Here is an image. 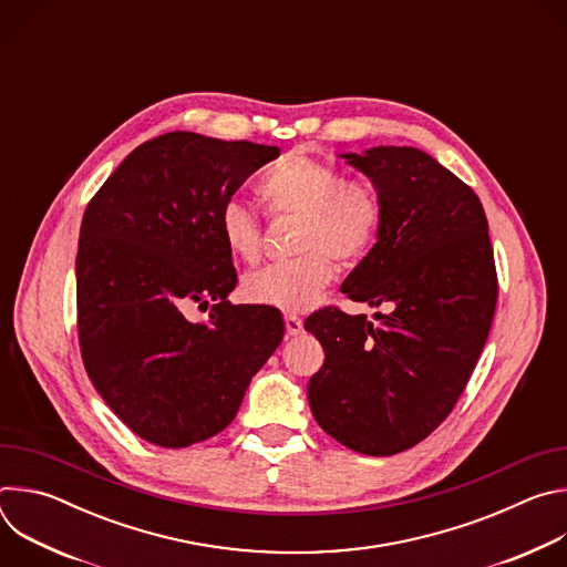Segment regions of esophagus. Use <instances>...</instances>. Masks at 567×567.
Returning <instances> with one entry per match:
<instances>
[{"mask_svg": "<svg viewBox=\"0 0 567 567\" xmlns=\"http://www.w3.org/2000/svg\"><path fill=\"white\" fill-rule=\"evenodd\" d=\"M285 328H287V334L289 337H298L302 332V320L298 316H285Z\"/></svg>", "mask_w": 567, "mask_h": 567, "instance_id": "34e87169", "label": "esophagus"}]
</instances>
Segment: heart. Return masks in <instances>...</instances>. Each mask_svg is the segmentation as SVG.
Instances as JSON below:
<instances>
[{
  "instance_id": "1",
  "label": "heart",
  "mask_w": 567,
  "mask_h": 567,
  "mask_svg": "<svg viewBox=\"0 0 567 567\" xmlns=\"http://www.w3.org/2000/svg\"><path fill=\"white\" fill-rule=\"evenodd\" d=\"M260 195L271 213L300 217L296 254L305 256L245 276L241 296L254 305L305 311L334 280L332 257L348 267L374 247L381 226L377 197L309 156H285L262 182ZM217 228L230 256L245 262L260 256V224L241 199L230 197L221 204Z\"/></svg>"
}]
</instances>
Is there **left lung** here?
<instances>
[{
    "label": "left lung",
    "mask_w": 567,
    "mask_h": 567,
    "mask_svg": "<svg viewBox=\"0 0 567 567\" xmlns=\"http://www.w3.org/2000/svg\"><path fill=\"white\" fill-rule=\"evenodd\" d=\"M381 206L370 254L343 280L352 300L388 313L320 309L305 320L326 361L309 379L318 426L363 455H394L453 411L489 337L498 282L477 195L417 147L339 154Z\"/></svg>",
    "instance_id": "8db88e82"
}]
</instances>
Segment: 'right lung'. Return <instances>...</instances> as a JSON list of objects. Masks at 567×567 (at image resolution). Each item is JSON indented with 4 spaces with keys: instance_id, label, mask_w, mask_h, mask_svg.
<instances>
[{
    "instance_id": "obj_1",
    "label": "right lung",
    "mask_w": 567,
    "mask_h": 567,
    "mask_svg": "<svg viewBox=\"0 0 567 567\" xmlns=\"http://www.w3.org/2000/svg\"><path fill=\"white\" fill-rule=\"evenodd\" d=\"M280 150L195 132L125 156L90 202L75 256L87 374L138 437L184 449L224 431L282 341V313L230 305L237 274L219 237L226 199ZM199 303L206 321L183 309Z\"/></svg>"
}]
</instances>
